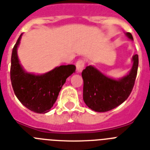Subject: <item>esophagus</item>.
Listing matches in <instances>:
<instances>
[{
  "mask_svg": "<svg viewBox=\"0 0 150 150\" xmlns=\"http://www.w3.org/2000/svg\"><path fill=\"white\" fill-rule=\"evenodd\" d=\"M85 64H86V61L83 59H79V61H77V62H76V68H77V71L79 72H80L83 69V68L85 67Z\"/></svg>",
  "mask_w": 150,
  "mask_h": 150,
  "instance_id": "esophagus-1",
  "label": "esophagus"
}]
</instances>
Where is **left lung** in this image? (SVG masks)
<instances>
[{"label": "left lung", "instance_id": "1", "mask_svg": "<svg viewBox=\"0 0 150 150\" xmlns=\"http://www.w3.org/2000/svg\"><path fill=\"white\" fill-rule=\"evenodd\" d=\"M126 35L133 40L130 33ZM133 66L128 75L114 80L103 75L93 66L82 71L83 100L86 104L96 112H106L114 109L125 101L132 91L137 75L139 56L132 57Z\"/></svg>", "mask_w": 150, "mask_h": 150}]
</instances>
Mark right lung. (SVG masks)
<instances>
[{
    "mask_svg": "<svg viewBox=\"0 0 150 150\" xmlns=\"http://www.w3.org/2000/svg\"><path fill=\"white\" fill-rule=\"evenodd\" d=\"M21 37L22 34L14 46L11 54L10 75L13 90L25 107L35 113L45 114L56 102L67 78L75 71V66L61 65L40 75L25 72L20 65L17 55Z\"/></svg>",
    "mask_w": 150,
    "mask_h": 150,
    "instance_id": "obj_1",
    "label": "right lung"
}]
</instances>
